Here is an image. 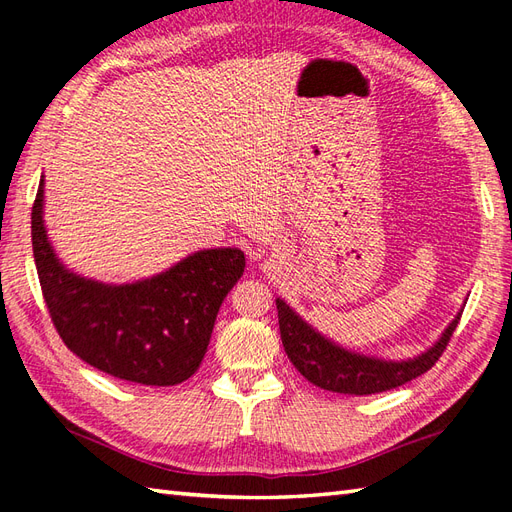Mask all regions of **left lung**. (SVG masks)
Listing matches in <instances>:
<instances>
[{
    "mask_svg": "<svg viewBox=\"0 0 512 512\" xmlns=\"http://www.w3.org/2000/svg\"><path fill=\"white\" fill-rule=\"evenodd\" d=\"M277 311L281 342L287 352V359L294 363V368L309 383L326 391L348 393V396H370V393L396 389L428 372L443 355V350L448 346L463 313H456V318L448 324V329L422 355L406 361H385L378 357L361 355V352L346 350L331 342L329 337H324L300 318L281 298H277Z\"/></svg>",
    "mask_w": 512,
    "mask_h": 512,
    "instance_id": "left-lung-1",
    "label": "left lung"
}]
</instances>
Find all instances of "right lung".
<instances>
[{
  "label": "right lung",
  "instance_id": "add662e5",
  "mask_svg": "<svg viewBox=\"0 0 512 512\" xmlns=\"http://www.w3.org/2000/svg\"><path fill=\"white\" fill-rule=\"evenodd\" d=\"M45 179L32 207V248L43 298L73 355L114 378L179 385L199 370L222 300L242 277L240 248L196 251L155 277L110 285L64 268L47 238Z\"/></svg>",
  "mask_w": 512,
  "mask_h": 512
}]
</instances>
